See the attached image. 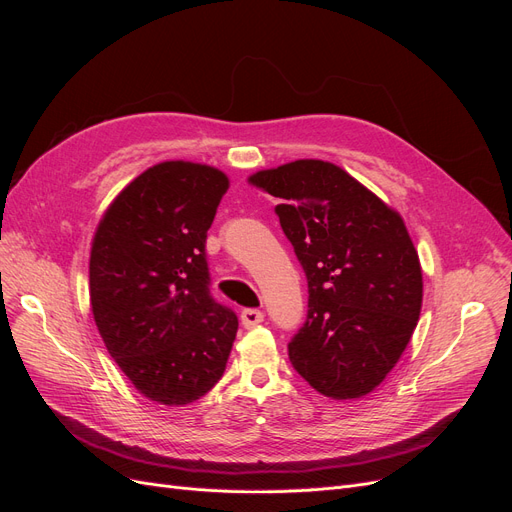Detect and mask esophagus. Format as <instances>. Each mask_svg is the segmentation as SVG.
Segmentation results:
<instances>
[{
	"label": "esophagus",
	"instance_id": "34e87169",
	"mask_svg": "<svg viewBox=\"0 0 512 512\" xmlns=\"http://www.w3.org/2000/svg\"><path fill=\"white\" fill-rule=\"evenodd\" d=\"M262 320H265V314H262L260 309H243V312H241V324L245 329L258 327Z\"/></svg>",
	"mask_w": 512,
	"mask_h": 512
}]
</instances>
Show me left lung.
Listing matches in <instances>:
<instances>
[{"label": "left lung", "instance_id": "left-lung-1", "mask_svg": "<svg viewBox=\"0 0 512 512\" xmlns=\"http://www.w3.org/2000/svg\"><path fill=\"white\" fill-rule=\"evenodd\" d=\"M247 183L277 198L307 275V320L288 344L292 367L324 397L369 395L421 316L423 269L404 218L333 162L294 160Z\"/></svg>", "mask_w": 512, "mask_h": 512}]
</instances>
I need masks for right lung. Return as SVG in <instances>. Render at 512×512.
Masks as SVG:
<instances>
[{"label": "right lung", "mask_w": 512, "mask_h": 512, "mask_svg": "<svg viewBox=\"0 0 512 512\" xmlns=\"http://www.w3.org/2000/svg\"><path fill=\"white\" fill-rule=\"evenodd\" d=\"M230 181L185 160L153 164L106 207L89 256L102 342L134 389L188 406L222 378L237 316L209 297L207 230Z\"/></svg>", "instance_id": "1"}]
</instances>
